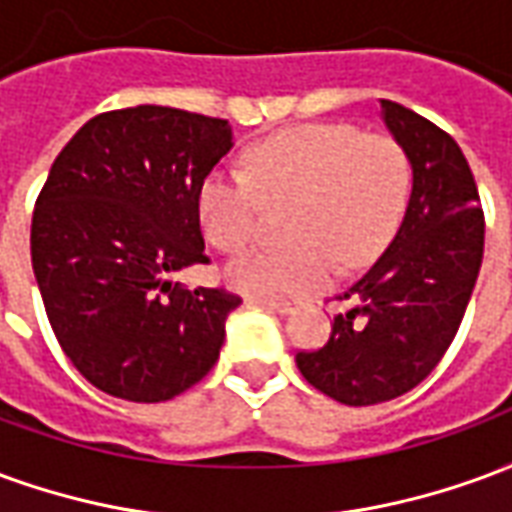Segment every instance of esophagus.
Returning a JSON list of instances; mask_svg holds the SVG:
<instances>
[{
    "mask_svg": "<svg viewBox=\"0 0 512 512\" xmlns=\"http://www.w3.org/2000/svg\"><path fill=\"white\" fill-rule=\"evenodd\" d=\"M249 304L266 307V310H274L279 312V315H288V312L299 310V301H290V299H263V296H252Z\"/></svg>",
    "mask_w": 512,
    "mask_h": 512,
    "instance_id": "34e87169",
    "label": "esophagus"
}]
</instances>
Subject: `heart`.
<instances>
[{
    "mask_svg": "<svg viewBox=\"0 0 512 512\" xmlns=\"http://www.w3.org/2000/svg\"><path fill=\"white\" fill-rule=\"evenodd\" d=\"M411 167L403 147L343 123L277 131L246 150V169L216 167L197 194L200 224L222 252L255 241L260 194L293 197L290 244L246 252L224 279L246 296H296L376 255L406 205Z\"/></svg>",
    "mask_w": 512,
    "mask_h": 512,
    "instance_id": "1",
    "label": "heart"
}]
</instances>
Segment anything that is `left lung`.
Returning a JSON list of instances; mask_svg holds the SVG:
<instances>
[{"label":"left lung","instance_id":"8db88e82","mask_svg":"<svg viewBox=\"0 0 512 512\" xmlns=\"http://www.w3.org/2000/svg\"><path fill=\"white\" fill-rule=\"evenodd\" d=\"M381 120L411 164L403 222L345 290L354 307L334 315L326 345L296 354L301 376L345 406H376L430 376L483 263V208L458 142L395 101H381Z\"/></svg>","mask_w":512,"mask_h":512}]
</instances>
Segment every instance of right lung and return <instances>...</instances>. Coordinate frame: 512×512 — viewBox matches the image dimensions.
<instances>
[{
	"instance_id": "add662e5",
	"label": "right lung",
	"mask_w": 512,
	"mask_h": 512,
	"mask_svg": "<svg viewBox=\"0 0 512 512\" xmlns=\"http://www.w3.org/2000/svg\"><path fill=\"white\" fill-rule=\"evenodd\" d=\"M230 147L227 120L142 104L87 120L51 164L32 271L62 351L106 395L161 403L216 365L241 299L175 274L208 260L197 194Z\"/></svg>"
}]
</instances>
